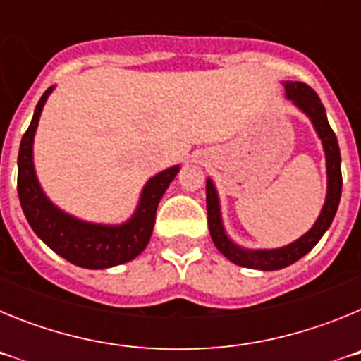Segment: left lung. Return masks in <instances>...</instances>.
I'll use <instances>...</instances> for the list:
<instances>
[{
	"instance_id": "8db88e82",
	"label": "left lung",
	"mask_w": 361,
	"mask_h": 361,
	"mask_svg": "<svg viewBox=\"0 0 361 361\" xmlns=\"http://www.w3.org/2000/svg\"><path fill=\"white\" fill-rule=\"evenodd\" d=\"M283 86H286V97L293 101V104L311 119L312 126H314L318 137H320L325 152V166H327V195H325V204L317 222L305 233L304 237H300L298 240L279 247V250H245V247L235 244L226 235L222 215H220L219 195H216L213 180L208 178L206 180V206H208V226L213 244L233 264L250 267V269H283V267L291 266L296 260H300L304 255H307L318 244V240L324 237V233L329 229L331 222L336 215L340 197H342V157H340L336 135H334L333 128L329 126V121L325 116V108L322 104L320 97L311 86L304 85V82L288 81L283 82Z\"/></svg>"
}]
</instances>
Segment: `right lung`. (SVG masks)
I'll return each mask as SVG.
<instances>
[{
  "label": "right lung",
  "instance_id": "obj_1",
  "mask_svg": "<svg viewBox=\"0 0 361 361\" xmlns=\"http://www.w3.org/2000/svg\"><path fill=\"white\" fill-rule=\"evenodd\" d=\"M54 86L41 95L34 117L21 139L18 153V195L28 224L37 237L68 262L86 269H104L130 262L145 251L152 237L155 213L164 191L178 173L180 166H171L153 175L142 188L141 200L132 219L124 224H92L59 209L41 190L34 170L32 146L44 103Z\"/></svg>",
  "mask_w": 361,
  "mask_h": 361
}]
</instances>
